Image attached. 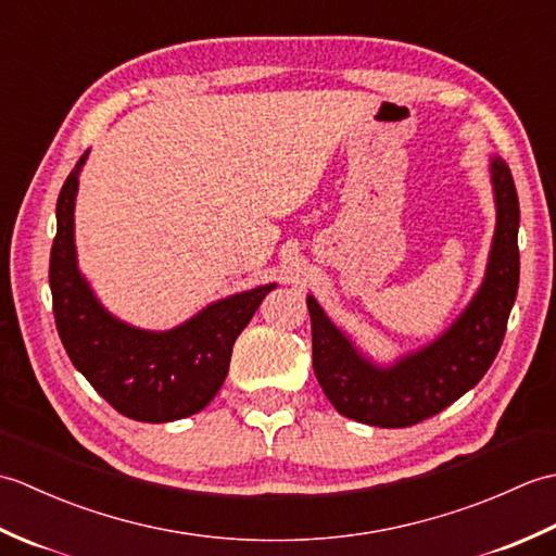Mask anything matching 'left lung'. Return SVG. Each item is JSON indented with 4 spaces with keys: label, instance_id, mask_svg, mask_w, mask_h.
<instances>
[{
    "label": "left lung",
    "instance_id": "1",
    "mask_svg": "<svg viewBox=\"0 0 556 556\" xmlns=\"http://www.w3.org/2000/svg\"><path fill=\"white\" fill-rule=\"evenodd\" d=\"M497 231L478 296L446 332L394 368H377L351 346L308 296L313 368L325 396L351 420L375 428H408L464 396L488 372L506 334L518 291V195L509 164L492 160Z\"/></svg>",
    "mask_w": 556,
    "mask_h": 556
}]
</instances>
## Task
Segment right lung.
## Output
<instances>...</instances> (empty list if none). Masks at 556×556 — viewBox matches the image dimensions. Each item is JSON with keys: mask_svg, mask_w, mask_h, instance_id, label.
Instances as JSON below:
<instances>
[{"mask_svg": "<svg viewBox=\"0 0 556 556\" xmlns=\"http://www.w3.org/2000/svg\"><path fill=\"white\" fill-rule=\"evenodd\" d=\"M86 157L83 152L56 198L50 289L59 339L76 370L122 416L140 422L193 416L219 392L236 337L275 285L212 303L169 332H143L116 320L76 267L74 200Z\"/></svg>", "mask_w": 556, "mask_h": 556, "instance_id": "obj_1", "label": "right lung"}]
</instances>
